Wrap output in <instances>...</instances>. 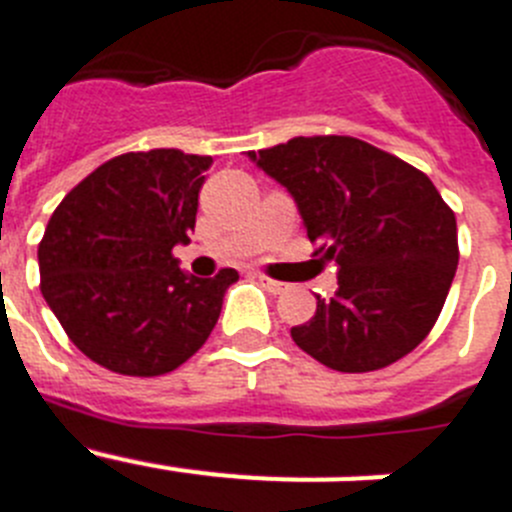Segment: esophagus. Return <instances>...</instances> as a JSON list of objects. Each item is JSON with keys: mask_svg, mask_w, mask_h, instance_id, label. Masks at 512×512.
<instances>
[{"mask_svg": "<svg viewBox=\"0 0 512 512\" xmlns=\"http://www.w3.org/2000/svg\"><path fill=\"white\" fill-rule=\"evenodd\" d=\"M259 282L264 284L266 289H269L271 295H282L284 289H287V284H284V282H277V279H269V277H264V274H261V277H259Z\"/></svg>", "mask_w": 512, "mask_h": 512, "instance_id": "obj_1", "label": "esophagus"}]
</instances>
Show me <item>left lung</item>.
<instances>
[{
    "mask_svg": "<svg viewBox=\"0 0 512 512\" xmlns=\"http://www.w3.org/2000/svg\"><path fill=\"white\" fill-rule=\"evenodd\" d=\"M297 202L338 292L292 341L336 372H374L410 354L441 315L459 264L456 217L423 171L348 135L248 151Z\"/></svg>",
    "mask_w": 512,
    "mask_h": 512,
    "instance_id": "left-lung-1",
    "label": "left lung"
}]
</instances>
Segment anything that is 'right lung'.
Masks as SVG:
<instances>
[{
	"instance_id": "right-lung-1",
	"label": "right lung",
	"mask_w": 512,
	"mask_h": 512,
	"mask_svg": "<svg viewBox=\"0 0 512 512\" xmlns=\"http://www.w3.org/2000/svg\"><path fill=\"white\" fill-rule=\"evenodd\" d=\"M210 156L122 153L76 184L38 246L40 292L81 354L128 377L174 372L215 328L238 271L200 279L171 248L189 243Z\"/></svg>"
}]
</instances>
